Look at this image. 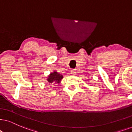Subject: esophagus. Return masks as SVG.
I'll return each mask as SVG.
<instances>
[{
  "label": "esophagus",
  "mask_w": 132,
  "mask_h": 132,
  "mask_svg": "<svg viewBox=\"0 0 132 132\" xmlns=\"http://www.w3.org/2000/svg\"><path fill=\"white\" fill-rule=\"evenodd\" d=\"M71 74L72 75H76V69H72L71 71Z\"/></svg>",
  "instance_id": "esophagus-1"
}]
</instances>
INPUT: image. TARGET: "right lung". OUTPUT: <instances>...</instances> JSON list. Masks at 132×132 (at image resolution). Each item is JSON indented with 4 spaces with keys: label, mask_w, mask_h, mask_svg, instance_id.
<instances>
[{
    "label": "right lung",
    "mask_w": 132,
    "mask_h": 132,
    "mask_svg": "<svg viewBox=\"0 0 132 132\" xmlns=\"http://www.w3.org/2000/svg\"><path fill=\"white\" fill-rule=\"evenodd\" d=\"M63 78V76H61L60 74L56 72H54L53 73H51L49 75V77L47 78V81H49L50 83H60L61 80Z\"/></svg>",
    "instance_id": "obj_1"
}]
</instances>
